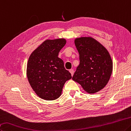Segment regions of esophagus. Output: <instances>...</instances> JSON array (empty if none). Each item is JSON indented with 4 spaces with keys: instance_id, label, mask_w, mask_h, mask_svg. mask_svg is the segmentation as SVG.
I'll use <instances>...</instances> for the list:
<instances>
[{
    "instance_id": "34e87169",
    "label": "esophagus",
    "mask_w": 131,
    "mask_h": 131,
    "mask_svg": "<svg viewBox=\"0 0 131 131\" xmlns=\"http://www.w3.org/2000/svg\"><path fill=\"white\" fill-rule=\"evenodd\" d=\"M69 72H70V73L71 74V75L73 76V74H74V70L73 69H70V70H69Z\"/></svg>"
}]
</instances>
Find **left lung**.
I'll list each match as a JSON object with an SVG mask.
<instances>
[{"label": "left lung", "mask_w": 131, "mask_h": 131, "mask_svg": "<svg viewBox=\"0 0 131 131\" xmlns=\"http://www.w3.org/2000/svg\"><path fill=\"white\" fill-rule=\"evenodd\" d=\"M80 55V65L72 79L90 94L103 89L110 79L113 62L108 50L92 37L74 41Z\"/></svg>", "instance_id": "8db88e82"}]
</instances>
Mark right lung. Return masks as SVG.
<instances>
[{
	"mask_svg": "<svg viewBox=\"0 0 131 131\" xmlns=\"http://www.w3.org/2000/svg\"><path fill=\"white\" fill-rule=\"evenodd\" d=\"M66 43L63 38L47 39L28 58L27 76L31 86L40 98L54 100L61 96L66 81L72 78L58 56Z\"/></svg>",
	"mask_w": 131,
	"mask_h": 131,
	"instance_id": "add662e5",
	"label": "right lung"
}]
</instances>
